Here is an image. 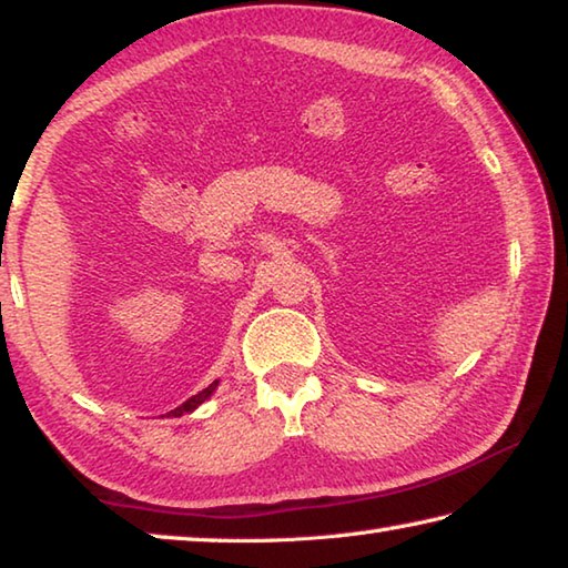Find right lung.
Wrapping results in <instances>:
<instances>
[{
    "instance_id": "add662e5",
    "label": "right lung",
    "mask_w": 568,
    "mask_h": 568,
    "mask_svg": "<svg viewBox=\"0 0 568 568\" xmlns=\"http://www.w3.org/2000/svg\"><path fill=\"white\" fill-rule=\"evenodd\" d=\"M215 386H217V381L215 383H210V386L205 388V390H200L197 393V396H192V398H187L185 403H182V406L180 408H175V410H170L172 413V416H182V413H190V410H195L197 406H200V403H203L207 396H210V393H213L215 390Z\"/></svg>"
}]
</instances>
